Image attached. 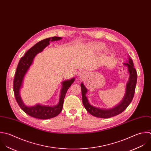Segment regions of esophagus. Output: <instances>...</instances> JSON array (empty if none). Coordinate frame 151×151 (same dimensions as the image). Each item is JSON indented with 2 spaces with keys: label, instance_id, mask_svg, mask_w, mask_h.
Segmentation results:
<instances>
[{
  "label": "esophagus",
  "instance_id": "esophagus-1",
  "mask_svg": "<svg viewBox=\"0 0 151 151\" xmlns=\"http://www.w3.org/2000/svg\"><path fill=\"white\" fill-rule=\"evenodd\" d=\"M85 72H83V71H82V70H81V71H80L79 72V74H78V76H79V77H81V78H82V77H83L84 76H85Z\"/></svg>",
  "mask_w": 151,
  "mask_h": 151
}]
</instances>
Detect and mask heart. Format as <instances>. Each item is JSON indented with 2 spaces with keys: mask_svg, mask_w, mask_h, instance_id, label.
<instances>
[{
  "mask_svg": "<svg viewBox=\"0 0 151 151\" xmlns=\"http://www.w3.org/2000/svg\"><path fill=\"white\" fill-rule=\"evenodd\" d=\"M91 49L95 51H100L104 49V46L101 43H94L91 46Z\"/></svg>",
  "mask_w": 151,
  "mask_h": 151,
  "instance_id": "1",
  "label": "heart"
}]
</instances>
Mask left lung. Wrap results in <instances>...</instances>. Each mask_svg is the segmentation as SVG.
Returning <instances> with one entry per match:
<instances>
[{"instance_id": "1", "label": "left lung", "mask_w": 151, "mask_h": 151, "mask_svg": "<svg viewBox=\"0 0 151 151\" xmlns=\"http://www.w3.org/2000/svg\"><path fill=\"white\" fill-rule=\"evenodd\" d=\"M128 62L124 63V65L127 66L129 74V80L126 85L125 94L121 102L116 106L110 109H102L91 105L86 97L88 92L87 88L83 83H81L82 102L86 111L92 115L100 118H109L120 114L124 112L132 102L135 91V86L137 81V73L134 68V63L130 56L128 57Z\"/></svg>"}]
</instances>
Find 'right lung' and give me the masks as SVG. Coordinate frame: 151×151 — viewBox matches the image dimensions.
<instances>
[{
	"mask_svg": "<svg viewBox=\"0 0 151 151\" xmlns=\"http://www.w3.org/2000/svg\"><path fill=\"white\" fill-rule=\"evenodd\" d=\"M61 39L62 37H60L54 36L39 42L26 52L24 56L20 59L17 65L13 81V91L15 98L20 108L26 114L32 117L40 119H47L58 116L62 110L64 98L67 91L75 81V78H73L69 80L62 82V87L60 92V95L59 103L55 106L42 105L38 104L35 106H28L23 103L20 97V91L23 85L24 77L32 65L35 57L37 53L42 52L43 50L49 45L50 41L59 40Z\"/></svg>",
	"mask_w": 151,
	"mask_h": 151,
	"instance_id": "1",
	"label": "right lung"
}]
</instances>
